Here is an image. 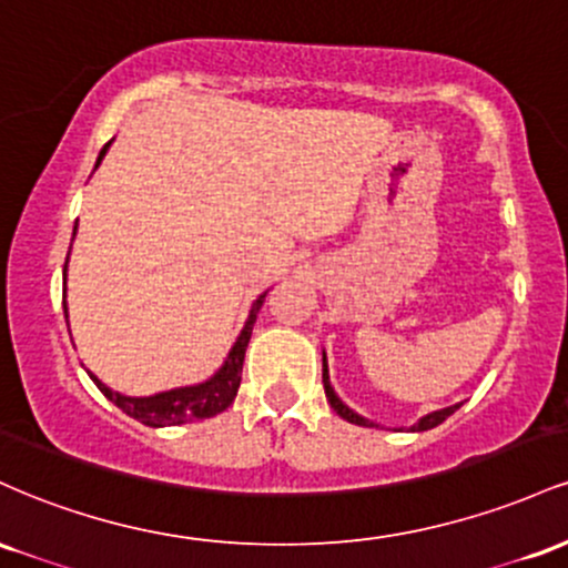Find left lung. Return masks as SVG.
<instances>
[{"label":"left lung","instance_id":"left-lung-1","mask_svg":"<svg viewBox=\"0 0 568 568\" xmlns=\"http://www.w3.org/2000/svg\"><path fill=\"white\" fill-rule=\"evenodd\" d=\"M323 387H325V397H328L331 408H334L336 414L342 416V419H347V422H352V425H361V427H379V425H376V422H371V419H366V416H361V414H357V410H352V408L347 406V403H344L342 397L336 395V389L331 387V376H328V361H325V352H323ZM459 406H462V403H456V406H448V408L433 410V414L422 416V419L416 422V425H410V433H425V429H433V427L443 425V422H446L448 416H452L454 410L459 408Z\"/></svg>","mask_w":568,"mask_h":568}]
</instances>
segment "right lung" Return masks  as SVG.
I'll return each instance as SVG.
<instances>
[{
	"label": "right lung",
	"instance_id": "obj_1",
	"mask_svg": "<svg viewBox=\"0 0 568 568\" xmlns=\"http://www.w3.org/2000/svg\"><path fill=\"white\" fill-rule=\"evenodd\" d=\"M112 141L101 149V154H98V160H95V168L101 165L103 158H106ZM74 234H77V226H74ZM69 253H71V247H69ZM67 270H69V256H67V264H63V315H67V323H69ZM264 298H266V291L262 293V296H256V302L251 304V312H247V321L243 325V331H240L237 342L232 344L230 355H226V361L221 363V368L211 376V379H205L200 384H189V387L165 389V393L143 395V397L116 393V389L109 387V384H103L101 379H98L93 371H88L90 379L95 382V387L101 389V393L106 395L116 408H122L128 416H133V419H139L141 425H146V427H171V425H186V422L211 419V416H216V414H221V410L230 408L234 395H237L240 379H243L240 374H243L245 347H247V342H251L253 323H256V315H258V310H262Z\"/></svg>",
	"mask_w": 568,
	"mask_h": 568
}]
</instances>
